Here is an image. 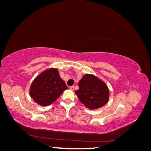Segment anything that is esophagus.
I'll return each mask as SVG.
<instances>
[{
  "mask_svg": "<svg viewBox=\"0 0 151 151\" xmlns=\"http://www.w3.org/2000/svg\"><path fill=\"white\" fill-rule=\"evenodd\" d=\"M70 89L72 90V91L74 90V86H70Z\"/></svg>",
  "mask_w": 151,
  "mask_h": 151,
  "instance_id": "obj_1",
  "label": "esophagus"
}]
</instances>
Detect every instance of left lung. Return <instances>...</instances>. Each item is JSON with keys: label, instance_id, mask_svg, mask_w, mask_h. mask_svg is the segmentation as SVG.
<instances>
[{"label": "left lung", "instance_id": "1", "mask_svg": "<svg viewBox=\"0 0 151 151\" xmlns=\"http://www.w3.org/2000/svg\"><path fill=\"white\" fill-rule=\"evenodd\" d=\"M75 93L80 101L90 109H97L109 101V91L104 81L93 74H86L79 82Z\"/></svg>", "mask_w": 151, "mask_h": 151}]
</instances>
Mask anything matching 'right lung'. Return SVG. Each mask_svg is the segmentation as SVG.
<instances>
[{"mask_svg": "<svg viewBox=\"0 0 151 151\" xmlns=\"http://www.w3.org/2000/svg\"><path fill=\"white\" fill-rule=\"evenodd\" d=\"M67 89L57 68H50L35 77L29 88V96L40 106H49Z\"/></svg>", "mask_w": 151, "mask_h": 151, "instance_id": "add662e5", "label": "right lung"}]
</instances>
